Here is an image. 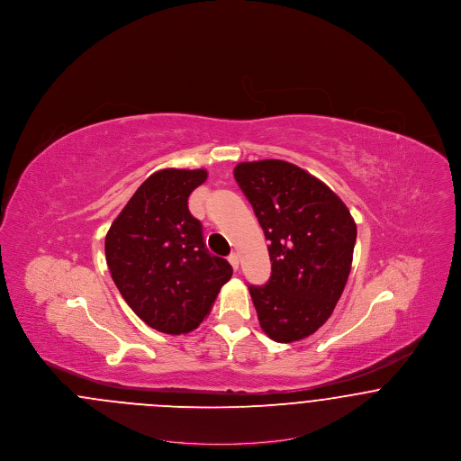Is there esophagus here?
<instances>
[{
    "label": "esophagus",
    "instance_id": "1",
    "mask_svg": "<svg viewBox=\"0 0 461 461\" xmlns=\"http://www.w3.org/2000/svg\"><path fill=\"white\" fill-rule=\"evenodd\" d=\"M228 261L231 264V267L237 271L239 269V256L237 254H231L230 258H228Z\"/></svg>",
    "mask_w": 461,
    "mask_h": 461
}]
</instances>
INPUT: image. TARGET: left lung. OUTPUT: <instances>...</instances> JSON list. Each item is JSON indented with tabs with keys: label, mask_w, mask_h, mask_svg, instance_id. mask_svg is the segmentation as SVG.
Listing matches in <instances>:
<instances>
[{
	"label": "left lung",
	"mask_w": 461,
	"mask_h": 461,
	"mask_svg": "<svg viewBox=\"0 0 461 461\" xmlns=\"http://www.w3.org/2000/svg\"><path fill=\"white\" fill-rule=\"evenodd\" d=\"M233 175L269 240L271 276L249 286L261 329L276 342L306 339L329 320L348 284L356 222L323 181L295 164L240 162Z\"/></svg>",
	"instance_id": "8db88e82"
}]
</instances>
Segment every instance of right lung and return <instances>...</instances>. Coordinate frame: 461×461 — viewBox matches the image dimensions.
Wrapping results in <instances>:
<instances>
[{
  "label": "right lung",
  "mask_w": 461,
  "mask_h": 461,
  "mask_svg": "<svg viewBox=\"0 0 461 461\" xmlns=\"http://www.w3.org/2000/svg\"><path fill=\"white\" fill-rule=\"evenodd\" d=\"M205 169H162L134 192L105 237L110 275L128 306L152 329L181 335L211 312L233 269L209 254L188 211Z\"/></svg>",
  "instance_id": "add662e5"
}]
</instances>
